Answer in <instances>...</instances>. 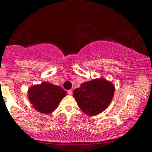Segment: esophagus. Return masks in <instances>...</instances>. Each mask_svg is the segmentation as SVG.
<instances>
[{
	"mask_svg": "<svg viewBox=\"0 0 152 152\" xmlns=\"http://www.w3.org/2000/svg\"><path fill=\"white\" fill-rule=\"evenodd\" d=\"M67 92H68V94H69V95H72L73 90H71V89H70V90H69L68 91H67Z\"/></svg>",
	"mask_w": 152,
	"mask_h": 152,
	"instance_id": "1",
	"label": "esophagus"
}]
</instances>
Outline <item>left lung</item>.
<instances>
[{
    "mask_svg": "<svg viewBox=\"0 0 152 152\" xmlns=\"http://www.w3.org/2000/svg\"><path fill=\"white\" fill-rule=\"evenodd\" d=\"M115 86L104 78H96L81 83L74 91L78 107L88 115H96L103 112L112 101Z\"/></svg>",
    "mask_w": 152,
    "mask_h": 152,
    "instance_id": "left-lung-1",
    "label": "left lung"
}]
</instances>
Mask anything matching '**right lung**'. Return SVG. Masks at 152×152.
Returning <instances> with one entry per match:
<instances>
[{
	"mask_svg": "<svg viewBox=\"0 0 152 152\" xmlns=\"http://www.w3.org/2000/svg\"><path fill=\"white\" fill-rule=\"evenodd\" d=\"M66 92L58 86L48 82L34 85L28 90V98L33 107L39 113L49 114L58 107Z\"/></svg>",
	"mask_w": 152,
	"mask_h": 152,
	"instance_id": "obj_1",
	"label": "right lung"
}]
</instances>
